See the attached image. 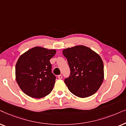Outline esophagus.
<instances>
[{
    "label": "esophagus",
    "instance_id": "obj_1",
    "mask_svg": "<svg viewBox=\"0 0 126 126\" xmlns=\"http://www.w3.org/2000/svg\"><path fill=\"white\" fill-rule=\"evenodd\" d=\"M58 77L59 79H62V78H63V77H62V75H59Z\"/></svg>",
    "mask_w": 126,
    "mask_h": 126
}]
</instances>
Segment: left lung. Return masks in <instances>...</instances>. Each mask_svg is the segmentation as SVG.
Listing matches in <instances>:
<instances>
[{
    "label": "left lung",
    "mask_w": 126,
    "mask_h": 126,
    "mask_svg": "<svg viewBox=\"0 0 126 126\" xmlns=\"http://www.w3.org/2000/svg\"><path fill=\"white\" fill-rule=\"evenodd\" d=\"M67 59L70 75L64 79L68 89L80 98L89 97L100 88L104 79V64L101 57L83 46L63 51Z\"/></svg>",
    "instance_id": "8db88e82"
}]
</instances>
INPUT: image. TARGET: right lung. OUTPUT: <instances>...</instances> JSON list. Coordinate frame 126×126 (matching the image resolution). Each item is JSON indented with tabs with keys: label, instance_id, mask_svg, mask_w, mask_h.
Segmentation results:
<instances>
[{
	"label": "right lung",
	"instance_id": "right-lung-1",
	"mask_svg": "<svg viewBox=\"0 0 126 126\" xmlns=\"http://www.w3.org/2000/svg\"><path fill=\"white\" fill-rule=\"evenodd\" d=\"M55 53V49L36 47L18 59L16 66V80L26 94L40 98L51 93L56 76L52 73L49 60Z\"/></svg>",
	"mask_w": 126,
	"mask_h": 126
}]
</instances>
